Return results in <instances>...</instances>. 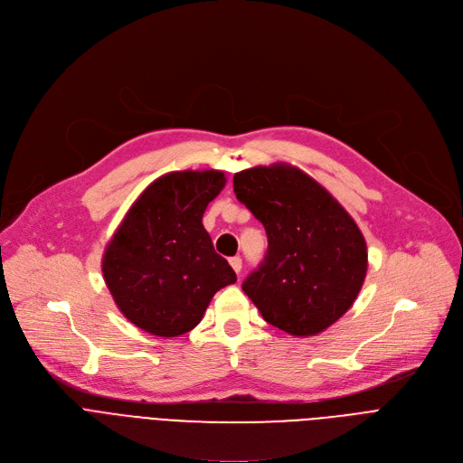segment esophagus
Here are the masks:
<instances>
[{
	"label": "esophagus",
	"instance_id": "1",
	"mask_svg": "<svg viewBox=\"0 0 463 463\" xmlns=\"http://www.w3.org/2000/svg\"><path fill=\"white\" fill-rule=\"evenodd\" d=\"M230 265H232V269L239 274V272H241V269H242V260H241L239 256H235V258H232V260H230Z\"/></svg>",
	"mask_w": 463,
	"mask_h": 463
}]
</instances>
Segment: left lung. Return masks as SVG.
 I'll return each instance as SVG.
<instances>
[{"mask_svg": "<svg viewBox=\"0 0 463 463\" xmlns=\"http://www.w3.org/2000/svg\"><path fill=\"white\" fill-rule=\"evenodd\" d=\"M233 191L269 239L265 260L242 281V291L269 325L291 335L332 326L367 274L358 224L321 184L286 163L237 172Z\"/></svg>", "mask_w": 463, "mask_h": 463, "instance_id": "obj_1", "label": "left lung"}]
</instances>
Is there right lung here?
Listing matches in <instances>:
<instances>
[{
    "instance_id": "right-lung-1",
    "label": "right lung",
    "mask_w": 463,
    "mask_h": 463,
    "mask_svg": "<svg viewBox=\"0 0 463 463\" xmlns=\"http://www.w3.org/2000/svg\"><path fill=\"white\" fill-rule=\"evenodd\" d=\"M226 185L221 170L165 174L126 213L101 272L118 309L157 337L193 330L219 289L237 281L213 248L203 211Z\"/></svg>"
}]
</instances>
